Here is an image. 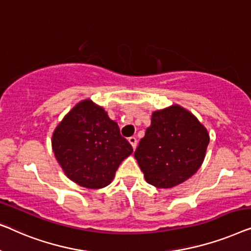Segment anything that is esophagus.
I'll use <instances>...</instances> for the list:
<instances>
[{
	"label": "esophagus",
	"mask_w": 251,
	"mask_h": 251,
	"mask_svg": "<svg viewBox=\"0 0 251 251\" xmlns=\"http://www.w3.org/2000/svg\"><path fill=\"white\" fill-rule=\"evenodd\" d=\"M128 142L130 143V146L133 147V149L135 150V149H136V144H137V141H136L135 137H134V136L129 137V139H128Z\"/></svg>",
	"instance_id": "1"
}]
</instances>
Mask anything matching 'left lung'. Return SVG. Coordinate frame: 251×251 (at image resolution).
Segmentation results:
<instances>
[{"mask_svg": "<svg viewBox=\"0 0 251 251\" xmlns=\"http://www.w3.org/2000/svg\"><path fill=\"white\" fill-rule=\"evenodd\" d=\"M208 143L206 127L189 110L173 104L152 112L134 157L149 184L171 189L196 174Z\"/></svg>", "mask_w": 251, "mask_h": 251, "instance_id": "obj_1", "label": "left lung"}]
</instances>
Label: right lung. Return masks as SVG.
<instances>
[{
  "mask_svg": "<svg viewBox=\"0 0 251 251\" xmlns=\"http://www.w3.org/2000/svg\"><path fill=\"white\" fill-rule=\"evenodd\" d=\"M51 142L67 177L87 189L110 184L119 165L133 152L117 123L90 99L78 102L63 117Z\"/></svg>",
  "mask_w": 251,
  "mask_h": 251,
  "instance_id": "add662e5",
  "label": "right lung"
}]
</instances>
